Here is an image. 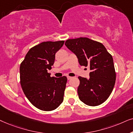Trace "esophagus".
Returning <instances> with one entry per match:
<instances>
[{"instance_id": "1", "label": "esophagus", "mask_w": 133, "mask_h": 133, "mask_svg": "<svg viewBox=\"0 0 133 133\" xmlns=\"http://www.w3.org/2000/svg\"><path fill=\"white\" fill-rule=\"evenodd\" d=\"M72 78V77H68V80H69V79H71Z\"/></svg>"}]
</instances>
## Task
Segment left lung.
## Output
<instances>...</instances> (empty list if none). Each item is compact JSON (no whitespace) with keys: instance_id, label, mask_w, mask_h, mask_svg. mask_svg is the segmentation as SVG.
<instances>
[{"instance_id":"1","label":"left lung","mask_w":133,"mask_h":133,"mask_svg":"<svg viewBox=\"0 0 133 133\" xmlns=\"http://www.w3.org/2000/svg\"><path fill=\"white\" fill-rule=\"evenodd\" d=\"M81 65L89 67L90 78L78 77V94L86 105L95 107L108 98L116 79L113 58L102 43L88 38L69 39L65 42Z\"/></svg>"}]
</instances>
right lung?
<instances>
[{"mask_svg": "<svg viewBox=\"0 0 133 133\" xmlns=\"http://www.w3.org/2000/svg\"><path fill=\"white\" fill-rule=\"evenodd\" d=\"M64 41L42 42L30 49L20 65L22 91L32 105L42 111L57 108L63 102L67 77H51L48 69Z\"/></svg>", "mask_w": 133, "mask_h": 133, "instance_id": "1", "label": "right lung"}]
</instances>
